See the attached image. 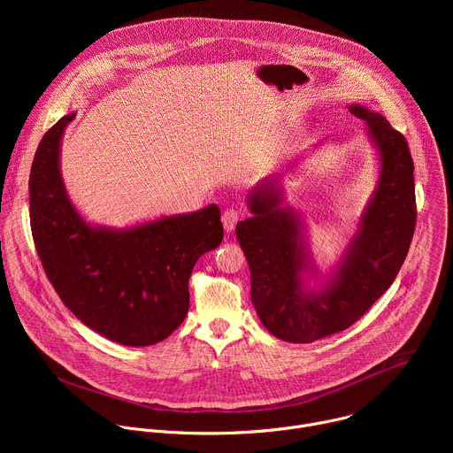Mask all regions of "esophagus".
Segmentation results:
<instances>
[{
	"mask_svg": "<svg viewBox=\"0 0 453 453\" xmlns=\"http://www.w3.org/2000/svg\"><path fill=\"white\" fill-rule=\"evenodd\" d=\"M240 217H242V213H240L238 210H233V208L226 210V211L222 213V224H224V229H226L227 233H231V231L234 229L236 222L240 220Z\"/></svg>",
	"mask_w": 453,
	"mask_h": 453,
	"instance_id": "obj_1",
	"label": "esophagus"
}]
</instances>
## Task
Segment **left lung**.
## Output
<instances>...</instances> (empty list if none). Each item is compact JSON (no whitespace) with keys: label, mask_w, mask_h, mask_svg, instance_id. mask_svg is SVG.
<instances>
[{"label":"left lung","mask_w":453,"mask_h":453,"mask_svg":"<svg viewBox=\"0 0 453 453\" xmlns=\"http://www.w3.org/2000/svg\"><path fill=\"white\" fill-rule=\"evenodd\" d=\"M348 109L365 121L380 172L337 265L319 280L306 222L285 204L281 175L267 177L249 191L252 217L236 224L256 313L285 342H313L349 328L393 285L414 236V163L407 140L380 112L358 104Z\"/></svg>","instance_id":"1"}]
</instances>
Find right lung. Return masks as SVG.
I'll use <instances>...</instances> for the list:
<instances>
[{
  "label": "right lung",
  "mask_w": 453,
  "mask_h": 453,
  "mask_svg": "<svg viewBox=\"0 0 453 453\" xmlns=\"http://www.w3.org/2000/svg\"><path fill=\"white\" fill-rule=\"evenodd\" d=\"M62 116L42 136L30 170V226L55 292L88 328L123 346H150L179 328L188 280L199 257L220 245L215 204L131 227L89 224L60 175Z\"/></svg>",
  "instance_id": "obj_1"
}]
</instances>
